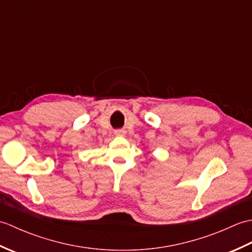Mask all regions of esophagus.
Here are the masks:
<instances>
[{"instance_id":"1","label":"esophagus","mask_w":252,"mask_h":252,"mask_svg":"<svg viewBox=\"0 0 252 252\" xmlns=\"http://www.w3.org/2000/svg\"><path fill=\"white\" fill-rule=\"evenodd\" d=\"M115 134L117 136H123V135H126V131L125 130H117L115 132Z\"/></svg>"}]
</instances>
